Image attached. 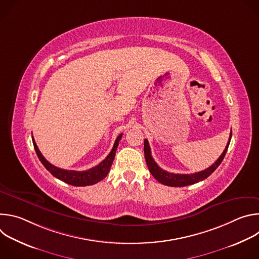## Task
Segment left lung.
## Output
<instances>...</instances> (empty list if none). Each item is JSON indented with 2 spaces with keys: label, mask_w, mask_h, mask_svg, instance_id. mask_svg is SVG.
<instances>
[{
  "label": "left lung",
  "mask_w": 259,
  "mask_h": 259,
  "mask_svg": "<svg viewBox=\"0 0 259 259\" xmlns=\"http://www.w3.org/2000/svg\"><path fill=\"white\" fill-rule=\"evenodd\" d=\"M231 138H232V132H231L229 142L226 146L224 153L221 154V156L217 159V161L214 164H212L209 168H207L203 171L193 173V174H175V173L167 172V171L163 170L162 168H160L151 155V147H150L149 141H147V139H144V157H145L146 165H147V167H149V170L152 173V175L160 183L165 184V186L178 187V188L191 186V184H194V183H197L199 181L206 179L209 175H211L216 170V168L220 165L221 162H223V160L227 154V151L229 149V145L231 142Z\"/></svg>",
  "instance_id": "left-lung-1"
}]
</instances>
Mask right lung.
I'll use <instances>...</instances> for the list:
<instances>
[{
  "instance_id": "1",
  "label": "right lung",
  "mask_w": 259,
  "mask_h": 259,
  "mask_svg": "<svg viewBox=\"0 0 259 259\" xmlns=\"http://www.w3.org/2000/svg\"><path fill=\"white\" fill-rule=\"evenodd\" d=\"M122 135L123 134H120L117 137L115 144L113 146V150L108 154V156L97 166H95L91 169H88L86 171L64 170V169H61V168H58V167L52 165L43 157V155L41 154V152L38 149V146H36V144H35L33 137H32V143H33V147H34V151L36 153V156H38V158L40 159V161L42 162L44 167L53 176H55L56 178L64 181L65 183H68V184H70V186H73V187H86V186H92V184L99 182L108 174L109 169H110V167H112V164L114 162L117 147L119 145V141L122 138Z\"/></svg>"
}]
</instances>
